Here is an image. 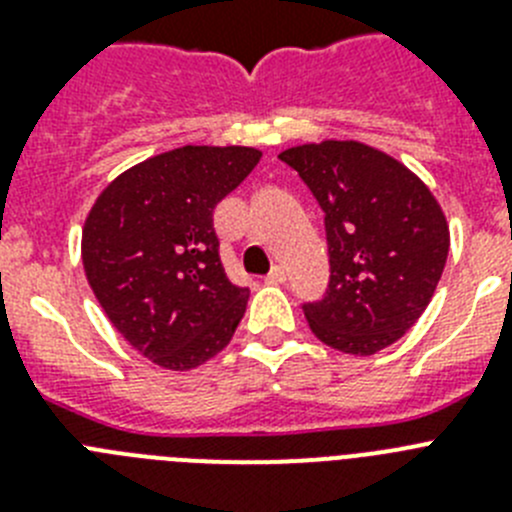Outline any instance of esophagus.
Segmentation results:
<instances>
[{
	"mask_svg": "<svg viewBox=\"0 0 512 512\" xmlns=\"http://www.w3.org/2000/svg\"><path fill=\"white\" fill-rule=\"evenodd\" d=\"M266 282H271V284H284V282H287V271H284V266H274V269L269 271V277H266Z\"/></svg>",
	"mask_w": 512,
	"mask_h": 512,
	"instance_id": "34e87169",
	"label": "esophagus"
}]
</instances>
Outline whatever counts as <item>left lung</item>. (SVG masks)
Wrapping results in <instances>:
<instances>
[{
  "label": "left lung",
  "instance_id": "obj_1",
  "mask_svg": "<svg viewBox=\"0 0 512 512\" xmlns=\"http://www.w3.org/2000/svg\"><path fill=\"white\" fill-rule=\"evenodd\" d=\"M325 212L328 292L305 318L325 346L372 356L425 312L449 256V223L431 189L359 140L302 143L279 153Z\"/></svg>",
  "mask_w": 512,
  "mask_h": 512
}]
</instances>
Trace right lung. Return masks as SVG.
<instances>
[{
    "label": "right lung",
    "mask_w": 512,
    "mask_h": 512,
    "mask_svg": "<svg viewBox=\"0 0 512 512\" xmlns=\"http://www.w3.org/2000/svg\"><path fill=\"white\" fill-rule=\"evenodd\" d=\"M248 146H182L112 179L81 230L94 297L138 354L171 372L217 356L246 312L228 279L212 210L259 164Z\"/></svg>",
    "instance_id": "1"
}]
</instances>
